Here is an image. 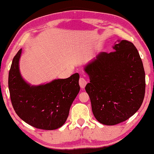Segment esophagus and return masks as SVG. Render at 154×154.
Instances as JSON below:
<instances>
[{
	"mask_svg": "<svg viewBox=\"0 0 154 154\" xmlns=\"http://www.w3.org/2000/svg\"><path fill=\"white\" fill-rule=\"evenodd\" d=\"M79 84L80 87H81L82 88H84L85 86H86V85L87 84V82H86V80L84 79V78L82 77L79 79Z\"/></svg>",
	"mask_w": 154,
	"mask_h": 154,
	"instance_id": "34e87169",
	"label": "esophagus"
}]
</instances>
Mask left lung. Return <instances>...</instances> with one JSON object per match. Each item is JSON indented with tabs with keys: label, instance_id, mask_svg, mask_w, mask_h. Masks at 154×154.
<instances>
[{
	"label": "left lung",
	"instance_id": "8db88e82",
	"mask_svg": "<svg viewBox=\"0 0 154 154\" xmlns=\"http://www.w3.org/2000/svg\"><path fill=\"white\" fill-rule=\"evenodd\" d=\"M113 52H100L85 66L90 78L85 90L99 122L116 125L138 111L145 93V73L138 51L130 41L118 40Z\"/></svg>",
	"mask_w": 154,
	"mask_h": 154
}]
</instances>
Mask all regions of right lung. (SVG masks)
<instances>
[{"label": "right lung", "instance_id": "obj_1", "mask_svg": "<svg viewBox=\"0 0 154 154\" xmlns=\"http://www.w3.org/2000/svg\"><path fill=\"white\" fill-rule=\"evenodd\" d=\"M21 52L20 49L14 57L8 78L11 102L16 113L35 128L43 130L60 128L67 120L70 108L79 92V74L31 86L20 75Z\"/></svg>", "mask_w": 154, "mask_h": 154}]
</instances>
